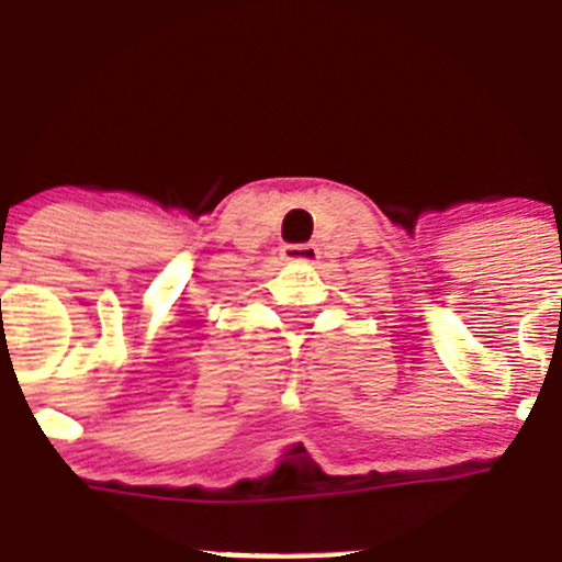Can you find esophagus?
Listing matches in <instances>:
<instances>
[{
  "mask_svg": "<svg viewBox=\"0 0 562 562\" xmlns=\"http://www.w3.org/2000/svg\"><path fill=\"white\" fill-rule=\"evenodd\" d=\"M280 258L285 263H317L321 252H317L315 245H288L282 247Z\"/></svg>",
  "mask_w": 562,
  "mask_h": 562,
  "instance_id": "34e87169",
  "label": "esophagus"
}]
</instances>
